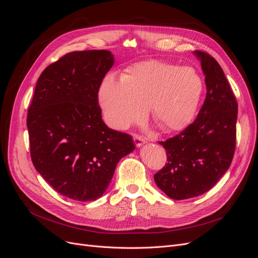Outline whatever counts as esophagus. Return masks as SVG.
Returning a JSON list of instances; mask_svg holds the SVG:
<instances>
[{
    "label": "esophagus",
    "mask_w": 258,
    "mask_h": 258,
    "mask_svg": "<svg viewBox=\"0 0 258 258\" xmlns=\"http://www.w3.org/2000/svg\"><path fill=\"white\" fill-rule=\"evenodd\" d=\"M134 141H135V144H136L138 147H140L142 144L145 143V140H144L143 138H141V137H139V136H135V137H134Z\"/></svg>",
    "instance_id": "esophagus-1"
}]
</instances>
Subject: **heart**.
<instances>
[{"label":"heart","mask_w":258,"mask_h":258,"mask_svg":"<svg viewBox=\"0 0 258 258\" xmlns=\"http://www.w3.org/2000/svg\"><path fill=\"white\" fill-rule=\"evenodd\" d=\"M204 83L196 70L150 60L129 68L120 81L107 75L99 103L108 126L126 129L148 115L165 132L178 131L196 113Z\"/></svg>","instance_id":"b5f03b06"}]
</instances>
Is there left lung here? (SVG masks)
I'll list each match as a JSON object with an SVG mask.
<instances>
[{"label":"left lung","instance_id":"8db88e82","mask_svg":"<svg viewBox=\"0 0 258 258\" xmlns=\"http://www.w3.org/2000/svg\"><path fill=\"white\" fill-rule=\"evenodd\" d=\"M206 75L207 96L197 118L161 144L165 167L154 175L168 197L183 200L200 196L228 170L236 148L238 103L221 66L209 53L195 50Z\"/></svg>","mask_w":258,"mask_h":258}]
</instances>
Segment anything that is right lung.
I'll return each instance as SVG.
<instances>
[{
	"label": "right lung",
	"instance_id": "1",
	"mask_svg": "<svg viewBox=\"0 0 258 258\" xmlns=\"http://www.w3.org/2000/svg\"><path fill=\"white\" fill-rule=\"evenodd\" d=\"M114 64L108 50L64 54L38 77L27 127L33 166L62 196L100 198L117 163L134 150L132 138L108 128L98 92Z\"/></svg>",
	"mask_w": 258,
	"mask_h": 258
}]
</instances>
